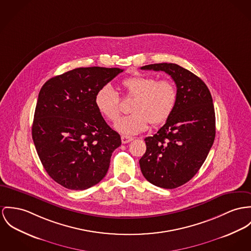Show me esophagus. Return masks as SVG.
Listing matches in <instances>:
<instances>
[{
    "label": "esophagus",
    "instance_id": "1",
    "mask_svg": "<svg viewBox=\"0 0 251 251\" xmlns=\"http://www.w3.org/2000/svg\"><path fill=\"white\" fill-rule=\"evenodd\" d=\"M133 140V137L131 136H128V135H121V141L123 144H126V143H129L130 141Z\"/></svg>",
    "mask_w": 251,
    "mask_h": 251
}]
</instances>
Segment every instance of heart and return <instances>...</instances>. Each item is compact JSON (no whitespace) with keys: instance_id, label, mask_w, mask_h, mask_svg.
<instances>
[{"instance_id":"1","label":"heart","mask_w":251,"mask_h":251,"mask_svg":"<svg viewBox=\"0 0 251 251\" xmlns=\"http://www.w3.org/2000/svg\"><path fill=\"white\" fill-rule=\"evenodd\" d=\"M122 85L127 96L135 97L133 114L121 117L115 128L124 135H136L148 128L149 122L158 125L171 116L177 99V90L173 81L158 80L154 76L135 75L125 78ZM98 112L110 121H116L120 114V97L111 85L101 87L95 97Z\"/></svg>"}]
</instances>
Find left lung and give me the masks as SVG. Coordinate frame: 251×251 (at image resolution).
<instances>
[{
  "label": "left lung",
  "instance_id": "8db88e82",
  "mask_svg": "<svg viewBox=\"0 0 251 251\" xmlns=\"http://www.w3.org/2000/svg\"><path fill=\"white\" fill-rule=\"evenodd\" d=\"M164 72L176 83L177 99L171 116L153 136L139 159L144 177L155 186L174 189L189 181L203 164L216 134L212 97L204 82L172 63L143 66Z\"/></svg>",
  "mask_w": 251,
  "mask_h": 251
}]
</instances>
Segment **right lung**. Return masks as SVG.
Returning <instances> with one entry per match:
<instances>
[{
    "label": "right lung",
    "instance_id": "add662e5",
    "mask_svg": "<svg viewBox=\"0 0 251 251\" xmlns=\"http://www.w3.org/2000/svg\"><path fill=\"white\" fill-rule=\"evenodd\" d=\"M123 70L77 68L50 78L39 93L32 139L49 176L71 190L97 184L121 138L95 104L97 91Z\"/></svg>",
    "mask_w": 251,
    "mask_h": 251
}]
</instances>
